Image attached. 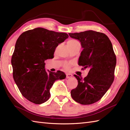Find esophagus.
<instances>
[{"label":"esophagus","instance_id":"1","mask_svg":"<svg viewBox=\"0 0 130 130\" xmlns=\"http://www.w3.org/2000/svg\"><path fill=\"white\" fill-rule=\"evenodd\" d=\"M72 76V74H70V73H67V74H66V77L67 78L71 77Z\"/></svg>","mask_w":130,"mask_h":130}]
</instances>
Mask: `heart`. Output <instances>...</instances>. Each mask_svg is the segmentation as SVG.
<instances>
[{
    "label": "heart",
    "mask_w": 130,
    "mask_h": 130,
    "mask_svg": "<svg viewBox=\"0 0 130 130\" xmlns=\"http://www.w3.org/2000/svg\"><path fill=\"white\" fill-rule=\"evenodd\" d=\"M78 43L79 42H78V41H77V40H70L67 42V45H68V46H73L75 44H76ZM70 66H71V63H64L63 65V67L66 70H69L70 69Z\"/></svg>",
    "instance_id": "heart-1"
}]
</instances>
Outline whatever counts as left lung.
Masks as SVG:
<instances>
[{"label":"left lung","mask_w":130,"mask_h":130,"mask_svg":"<svg viewBox=\"0 0 130 130\" xmlns=\"http://www.w3.org/2000/svg\"><path fill=\"white\" fill-rule=\"evenodd\" d=\"M68 34L80 41L84 48L78 65L89 69L84 78L74 75L78 85L70 94L78 103L94 104L101 99L115 79L117 59L112 43L104 33L93 30Z\"/></svg>","instance_id":"left-lung-1"}]
</instances>
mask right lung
Listing matches in <instances>:
<instances>
[{
    "label": "right lung",
    "mask_w": 130,
    "mask_h": 130,
    "mask_svg": "<svg viewBox=\"0 0 130 130\" xmlns=\"http://www.w3.org/2000/svg\"><path fill=\"white\" fill-rule=\"evenodd\" d=\"M68 37L66 33L37 27L25 31L17 39L11 58L13 77L22 95L31 103H45L55 81L66 78L60 70L46 72L44 61L54 57L58 44Z\"/></svg>",
    "instance_id": "right-lung-1"
}]
</instances>
